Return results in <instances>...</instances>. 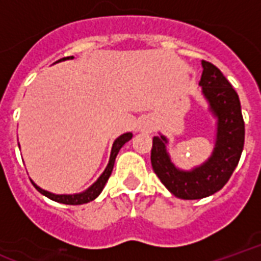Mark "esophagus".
<instances>
[{
	"instance_id": "34e87169",
	"label": "esophagus",
	"mask_w": 261,
	"mask_h": 261,
	"mask_svg": "<svg viewBox=\"0 0 261 261\" xmlns=\"http://www.w3.org/2000/svg\"><path fill=\"white\" fill-rule=\"evenodd\" d=\"M138 130H141V131H150V130H152V127H150V124H149V123L142 122V123H139Z\"/></svg>"
}]
</instances>
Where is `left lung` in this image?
I'll list each match as a JSON object with an SVG mask.
<instances>
[{"label":"left lung","instance_id":"obj_1","mask_svg":"<svg viewBox=\"0 0 261 261\" xmlns=\"http://www.w3.org/2000/svg\"><path fill=\"white\" fill-rule=\"evenodd\" d=\"M201 65L198 85L210 112L216 119L211 156L192 170H180L171 160L167 149L168 138L163 134L153 138L150 153L154 174L175 197L182 200H200L223 188L240 162L245 141V124L237 91L214 64L202 60Z\"/></svg>","mask_w":261,"mask_h":261}]
</instances>
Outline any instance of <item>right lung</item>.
Returning <instances> with one entry per match:
<instances>
[{
    "label": "right lung",
    "mask_w": 261,
    "mask_h": 261,
    "mask_svg": "<svg viewBox=\"0 0 261 261\" xmlns=\"http://www.w3.org/2000/svg\"><path fill=\"white\" fill-rule=\"evenodd\" d=\"M69 59H73V56L60 59L59 61H64V60ZM59 61H56V63H59ZM131 138H133V134H131V133H126V134H122L120 137H117V138L115 139V142H113L112 145V150H111V156H109L108 166H107V168L104 170V172L99 175V178L95 180L94 184L91 185L90 188L86 189L85 192L76 193V194H55V193H50L47 192V190L41 189L37 184H34L33 180H31V182H33V185L35 186V189H37L38 192L56 202H61V204H67V205H82V204H87V202L95 200V198L99 196V193L102 192L105 184L108 182L109 176L112 174L113 166H115V159H116L117 153L122 149L123 145L126 144V142H128Z\"/></svg>",
    "instance_id": "add662e5"
}]
</instances>
